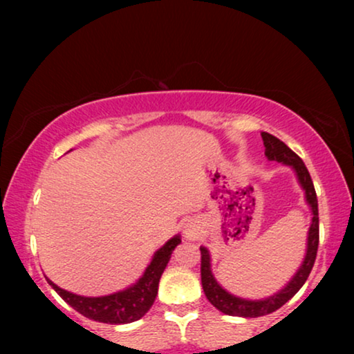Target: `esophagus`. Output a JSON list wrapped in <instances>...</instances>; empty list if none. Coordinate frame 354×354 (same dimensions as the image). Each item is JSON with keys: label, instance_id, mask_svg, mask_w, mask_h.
Here are the masks:
<instances>
[{"label": "esophagus", "instance_id": "esophagus-1", "mask_svg": "<svg viewBox=\"0 0 354 354\" xmlns=\"http://www.w3.org/2000/svg\"><path fill=\"white\" fill-rule=\"evenodd\" d=\"M185 236L188 240H193V239H196V232L192 229V227H188V229H185Z\"/></svg>", "mask_w": 354, "mask_h": 354}]
</instances>
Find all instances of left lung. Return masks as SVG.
<instances>
[{
	"label": "left lung",
	"instance_id": "left-lung-1",
	"mask_svg": "<svg viewBox=\"0 0 354 354\" xmlns=\"http://www.w3.org/2000/svg\"><path fill=\"white\" fill-rule=\"evenodd\" d=\"M263 137L264 147H266V156L269 161H277L282 162L283 166H288L293 169L295 176L299 187L304 192V200H306L309 209H311V225L308 230V239H306V253H304V259L301 266H299L297 272L292 279L288 280V283L285 285L282 290H279L277 293L270 295L268 298L261 299H246L241 297H235L230 292H227L225 288H222V285L217 282L214 274L211 270V254L207 251L206 246H200L201 250V283L203 290H205L206 298L209 299V303L216 309H219L221 313L229 314V316L236 317H259L266 316L277 311L279 308H282L288 299H292L295 295L298 293V290L303 287L304 282L308 280V275L311 274V269L316 261L317 254V246H319V209H317V196L316 190H314L311 176H309L306 166L301 161V158L298 154H295L283 142H280L277 137L270 135L268 132H261Z\"/></svg>",
	"mask_w": 354,
	"mask_h": 354
}]
</instances>
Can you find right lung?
<instances>
[{
	"mask_svg": "<svg viewBox=\"0 0 354 354\" xmlns=\"http://www.w3.org/2000/svg\"><path fill=\"white\" fill-rule=\"evenodd\" d=\"M180 235L167 240L156 253L153 254L151 263L147 266L142 277L130 287L120 292L106 295V297H82L67 290L57 287L46 277L48 283L56 290V293L71 304L82 316L104 324H130L142 319L153 306L158 295L159 279L171 259L172 251L180 243Z\"/></svg>",
	"mask_w": 354,
	"mask_h": 354,
	"instance_id": "right-lung-1",
	"label": "right lung"
}]
</instances>
